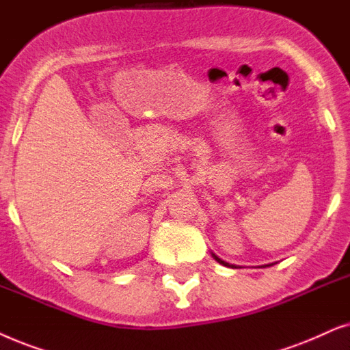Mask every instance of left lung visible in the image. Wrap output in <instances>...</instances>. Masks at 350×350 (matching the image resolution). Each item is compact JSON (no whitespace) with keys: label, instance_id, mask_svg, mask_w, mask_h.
I'll use <instances>...</instances> for the list:
<instances>
[{"label":"left lung","instance_id":"1","mask_svg":"<svg viewBox=\"0 0 350 350\" xmlns=\"http://www.w3.org/2000/svg\"><path fill=\"white\" fill-rule=\"evenodd\" d=\"M213 258H214V259H216L219 264H222V265H227V267H229V265H230L229 262H226V260H222L221 258H217V256H216V254H213ZM232 267H234V265H232Z\"/></svg>","mask_w":350,"mask_h":350}]
</instances>
